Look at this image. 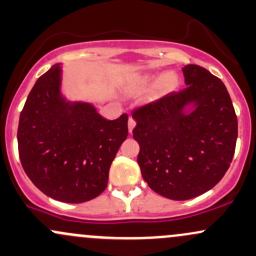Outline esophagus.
I'll return each mask as SVG.
<instances>
[{
	"instance_id": "34e87169",
	"label": "esophagus",
	"mask_w": 256,
	"mask_h": 256,
	"mask_svg": "<svg viewBox=\"0 0 256 256\" xmlns=\"http://www.w3.org/2000/svg\"><path fill=\"white\" fill-rule=\"evenodd\" d=\"M128 132L131 134V132H132L134 126H136V120H134L132 116H130V118H128Z\"/></svg>"
}]
</instances>
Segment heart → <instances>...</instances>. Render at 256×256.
I'll use <instances>...</instances> for the list:
<instances>
[{
	"mask_svg": "<svg viewBox=\"0 0 256 256\" xmlns=\"http://www.w3.org/2000/svg\"><path fill=\"white\" fill-rule=\"evenodd\" d=\"M153 81H156V78L148 76V75H142V76L136 78L130 84V86L128 87V92L130 94H142L143 91H146L150 86V84H153ZM178 76H176L175 72H168L165 74H162L158 78L156 85H154L153 91L150 94L152 100H156V98L164 96V94H169L172 90H175L176 86H178Z\"/></svg>",
	"mask_w": 256,
	"mask_h": 256,
	"instance_id": "1",
	"label": "heart"
}]
</instances>
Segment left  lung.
Listing matches in <instances>:
<instances>
[{
	"label": "left lung",
	"mask_w": 256,
	"mask_h": 256,
	"mask_svg": "<svg viewBox=\"0 0 256 256\" xmlns=\"http://www.w3.org/2000/svg\"><path fill=\"white\" fill-rule=\"evenodd\" d=\"M187 87L137 108L132 130L137 162L154 192L187 200L212 190L228 170L238 136L237 115L227 88L203 66L184 69ZM188 102L197 106L182 114Z\"/></svg>",
	"instance_id": "obj_1"
}]
</instances>
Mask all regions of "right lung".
I'll list each match as a JSON object with an SVG mask.
<instances>
[{
  "label": "right lung",
  "mask_w": 256,
  "mask_h": 256,
  "mask_svg": "<svg viewBox=\"0 0 256 256\" xmlns=\"http://www.w3.org/2000/svg\"><path fill=\"white\" fill-rule=\"evenodd\" d=\"M54 66L38 78L19 118L22 166L42 193L64 203L100 196L128 137V114L106 120L86 103L69 106L60 94Z\"/></svg>",
  "instance_id": "obj_1"
}]
</instances>
